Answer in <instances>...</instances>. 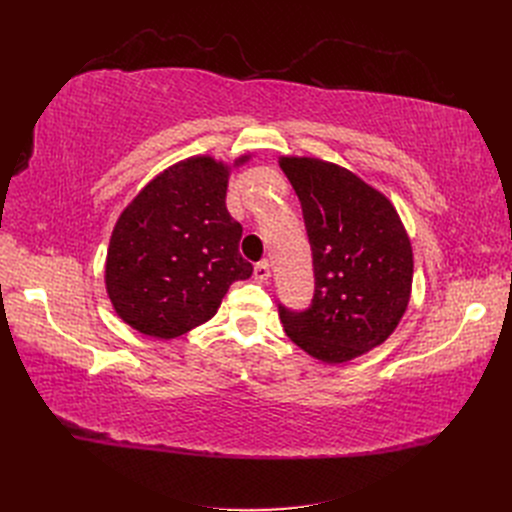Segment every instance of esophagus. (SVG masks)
I'll return each mask as SVG.
<instances>
[{"label": "esophagus", "mask_w": 512, "mask_h": 512, "mask_svg": "<svg viewBox=\"0 0 512 512\" xmlns=\"http://www.w3.org/2000/svg\"><path fill=\"white\" fill-rule=\"evenodd\" d=\"M253 276H255V280H257V282H265L267 278H270V263H267L265 259H263V261H259V263L255 265Z\"/></svg>", "instance_id": "esophagus-1"}]
</instances>
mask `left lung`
<instances>
[{"mask_svg": "<svg viewBox=\"0 0 512 512\" xmlns=\"http://www.w3.org/2000/svg\"><path fill=\"white\" fill-rule=\"evenodd\" d=\"M313 255L305 311L278 305L288 338L324 363L351 361L382 344L411 299V240L392 203L359 176L313 157H282Z\"/></svg>", "mask_w": 512, "mask_h": 512, "instance_id": "obj_1", "label": "left lung"}]
</instances>
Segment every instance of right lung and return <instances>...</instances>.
Segmentation results:
<instances>
[{
	"label": "right lung",
	"instance_id": "obj_1",
	"mask_svg": "<svg viewBox=\"0 0 512 512\" xmlns=\"http://www.w3.org/2000/svg\"><path fill=\"white\" fill-rule=\"evenodd\" d=\"M249 157H240L236 166ZM228 168L191 157L153 178L122 211L105 261V288L128 326L155 338L186 334L218 311L253 265L226 209Z\"/></svg>",
	"mask_w": 512,
	"mask_h": 512
}]
</instances>
